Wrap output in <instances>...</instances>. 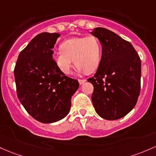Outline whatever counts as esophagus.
Returning <instances> with one entry per match:
<instances>
[{"label":"esophagus","instance_id":"esophagus-1","mask_svg":"<svg viewBox=\"0 0 156 156\" xmlns=\"http://www.w3.org/2000/svg\"><path fill=\"white\" fill-rule=\"evenodd\" d=\"M85 81H86V80L85 79H78V82H79L80 84H83Z\"/></svg>","mask_w":156,"mask_h":156}]
</instances>
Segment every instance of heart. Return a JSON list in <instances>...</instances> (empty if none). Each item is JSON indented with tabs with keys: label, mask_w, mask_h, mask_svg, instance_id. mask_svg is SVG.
<instances>
[{
	"label": "heart",
	"mask_w": 156,
	"mask_h": 156,
	"mask_svg": "<svg viewBox=\"0 0 156 156\" xmlns=\"http://www.w3.org/2000/svg\"><path fill=\"white\" fill-rule=\"evenodd\" d=\"M101 55L100 41L90 35L65 41L61 45V50L55 52L52 58L58 69L68 75L71 72L73 61L78 71L94 72L100 64Z\"/></svg>",
	"instance_id": "b5f03b06"
}]
</instances>
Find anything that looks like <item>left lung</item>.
I'll return each mask as SVG.
<instances>
[{
	"mask_svg": "<svg viewBox=\"0 0 156 156\" xmlns=\"http://www.w3.org/2000/svg\"><path fill=\"white\" fill-rule=\"evenodd\" d=\"M91 34L102 45L97 72L87 80L94 87L92 104L103 119H119L133 109L140 95L141 59L130 43L112 31L98 27Z\"/></svg>",
	"mask_w": 156,
	"mask_h": 156,
	"instance_id": "obj_1",
	"label": "left lung"
}]
</instances>
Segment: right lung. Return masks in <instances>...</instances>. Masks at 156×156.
<instances>
[{
  "label": "right lung",
  "instance_id": "add662e5",
  "mask_svg": "<svg viewBox=\"0 0 156 156\" xmlns=\"http://www.w3.org/2000/svg\"><path fill=\"white\" fill-rule=\"evenodd\" d=\"M58 33L36 35L18 55L14 69L17 95L27 112L41 123L63 119L69 112L71 97L79 87L65 75L52 58Z\"/></svg>",
  "mask_w": 156,
  "mask_h": 156
}]
</instances>
